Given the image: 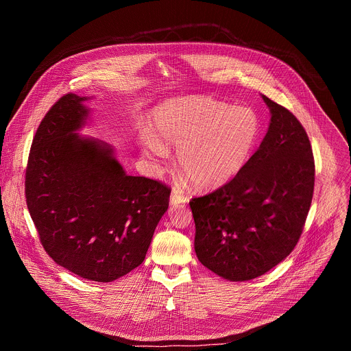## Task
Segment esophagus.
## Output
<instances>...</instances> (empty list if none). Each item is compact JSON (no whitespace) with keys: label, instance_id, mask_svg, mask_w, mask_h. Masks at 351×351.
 Returning a JSON list of instances; mask_svg holds the SVG:
<instances>
[{"label":"esophagus","instance_id":"esophagus-1","mask_svg":"<svg viewBox=\"0 0 351 351\" xmlns=\"http://www.w3.org/2000/svg\"><path fill=\"white\" fill-rule=\"evenodd\" d=\"M186 202H187V197H186V195H183V194H180V193H178V191H172V194H171V204H172V206L183 204V203H186Z\"/></svg>","mask_w":351,"mask_h":351}]
</instances>
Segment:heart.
I'll use <instances>...</instances> for the list:
<instances>
[{"label":"heart","instance_id":"b5f03b06","mask_svg":"<svg viewBox=\"0 0 351 351\" xmlns=\"http://www.w3.org/2000/svg\"><path fill=\"white\" fill-rule=\"evenodd\" d=\"M153 136L141 140L147 157L162 160L179 147V168L202 190L221 187L234 178L253 152L260 119L248 108L211 97H180L162 103L152 117Z\"/></svg>","mask_w":351,"mask_h":351}]
</instances>
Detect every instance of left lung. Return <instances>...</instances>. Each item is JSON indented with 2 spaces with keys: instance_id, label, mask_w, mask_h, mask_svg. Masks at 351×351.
<instances>
[{
  "instance_id": "left-lung-1",
  "label": "left lung",
  "mask_w": 351,
  "mask_h": 351,
  "mask_svg": "<svg viewBox=\"0 0 351 351\" xmlns=\"http://www.w3.org/2000/svg\"><path fill=\"white\" fill-rule=\"evenodd\" d=\"M268 132L239 173L190 202L198 261L233 282L264 275L295 247L311 207L315 164L298 119L263 95Z\"/></svg>"
}]
</instances>
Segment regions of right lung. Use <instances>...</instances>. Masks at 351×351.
Returning <instances> with one entry per match:
<instances>
[{
  "mask_svg": "<svg viewBox=\"0 0 351 351\" xmlns=\"http://www.w3.org/2000/svg\"><path fill=\"white\" fill-rule=\"evenodd\" d=\"M87 99L65 94L38 125L26 167V204L40 243L58 265L112 282L144 261L171 189L126 175L108 144L75 133L88 117Z\"/></svg>",
  "mask_w": 351,
  "mask_h": 351,
  "instance_id": "obj_1",
  "label": "right lung"
}]
</instances>
